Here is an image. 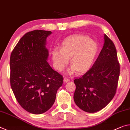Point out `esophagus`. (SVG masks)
I'll list each match as a JSON object with an SVG mask.
<instances>
[{
  "mask_svg": "<svg viewBox=\"0 0 130 130\" xmlns=\"http://www.w3.org/2000/svg\"><path fill=\"white\" fill-rule=\"evenodd\" d=\"M69 81H70V79H68L67 78H66V77L64 78V79H63V82H64V83H67L68 82H69Z\"/></svg>",
  "mask_w": 130,
  "mask_h": 130,
  "instance_id": "obj_1",
  "label": "esophagus"
}]
</instances>
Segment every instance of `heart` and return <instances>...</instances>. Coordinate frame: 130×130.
<instances>
[{"label":"heart","mask_w":130,"mask_h":130,"mask_svg":"<svg viewBox=\"0 0 130 130\" xmlns=\"http://www.w3.org/2000/svg\"><path fill=\"white\" fill-rule=\"evenodd\" d=\"M99 45L94 40L84 35L74 36L63 41L60 50L54 49L51 52L53 65L58 71L66 67L69 59L70 73H85L92 66L96 57Z\"/></svg>","instance_id":"1"}]
</instances>
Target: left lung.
Returning a JSON list of instances; mask_svg holds the SVG:
<instances>
[{
	"mask_svg": "<svg viewBox=\"0 0 130 130\" xmlns=\"http://www.w3.org/2000/svg\"><path fill=\"white\" fill-rule=\"evenodd\" d=\"M103 49L94 64L74 80V100L80 109L94 113L105 107L113 99L120 74V65L113 42L106 35Z\"/></svg>",
	"mask_w": 130,
	"mask_h": 130,
	"instance_id": "obj_1",
	"label": "left lung"
}]
</instances>
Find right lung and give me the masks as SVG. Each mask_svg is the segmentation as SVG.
<instances>
[{
	"instance_id": "1",
	"label": "right lung",
	"mask_w": 130,
	"mask_h": 130,
	"mask_svg": "<svg viewBox=\"0 0 130 130\" xmlns=\"http://www.w3.org/2000/svg\"><path fill=\"white\" fill-rule=\"evenodd\" d=\"M51 31L36 30L27 33L15 46L10 56V84L20 105L33 114L52 107L63 76L47 62L46 39Z\"/></svg>"
}]
</instances>
